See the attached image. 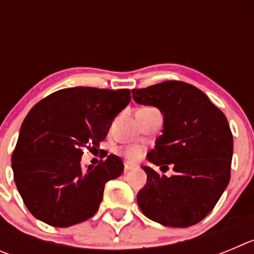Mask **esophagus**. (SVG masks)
I'll return each mask as SVG.
<instances>
[{
  "mask_svg": "<svg viewBox=\"0 0 254 254\" xmlns=\"http://www.w3.org/2000/svg\"><path fill=\"white\" fill-rule=\"evenodd\" d=\"M134 169H137V165H134V164H131V163H128V161H126L125 173H128V172H131V170H134Z\"/></svg>",
  "mask_w": 254,
  "mask_h": 254,
  "instance_id": "1",
  "label": "esophagus"
}]
</instances>
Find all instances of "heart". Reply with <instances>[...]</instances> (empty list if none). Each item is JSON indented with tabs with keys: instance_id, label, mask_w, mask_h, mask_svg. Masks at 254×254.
<instances>
[{
	"instance_id": "obj_1",
	"label": "heart",
	"mask_w": 254,
	"mask_h": 254,
	"mask_svg": "<svg viewBox=\"0 0 254 254\" xmlns=\"http://www.w3.org/2000/svg\"><path fill=\"white\" fill-rule=\"evenodd\" d=\"M122 154L126 159L131 163L137 161L145 155V147L140 146V145H131L122 150Z\"/></svg>"
}]
</instances>
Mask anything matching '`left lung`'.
I'll list each match as a JSON object with an SVG mask.
<instances>
[{
	"mask_svg": "<svg viewBox=\"0 0 254 254\" xmlns=\"http://www.w3.org/2000/svg\"><path fill=\"white\" fill-rule=\"evenodd\" d=\"M133 100L154 105L164 116L163 134L147 160L169 169L160 176L150 167L137 203L145 216L172 228H188L205 219L230 181L233 134L228 120L205 93L183 81L133 89Z\"/></svg>",
	"mask_w": 254,
	"mask_h": 254,
	"instance_id": "obj_1",
	"label": "left lung"
}]
</instances>
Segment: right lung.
I'll list each match as a JSON object with an SVG mask.
<instances>
[{"mask_svg": "<svg viewBox=\"0 0 254 254\" xmlns=\"http://www.w3.org/2000/svg\"><path fill=\"white\" fill-rule=\"evenodd\" d=\"M129 94L127 89L68 87L31 108L11 163L17 190L33 216L67 228L95 215L105 183L118 178L125 167L121 158L109 155L84 172L82 147L99 146L114 117L131 102Z\"/></svg>", "mask_w": 254, "mask_h": 254, "instance_id": "add662e5", "label": "right lung"}]
</instances>
